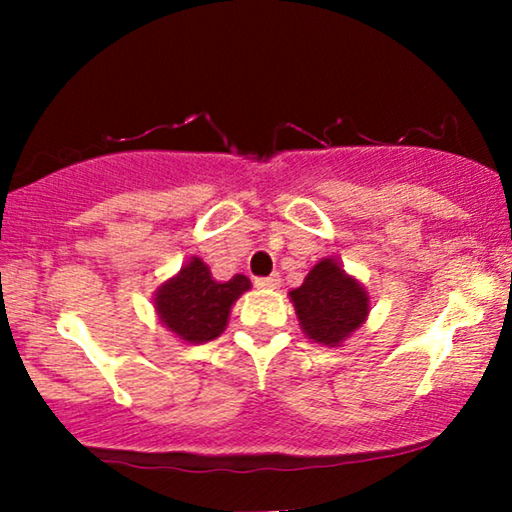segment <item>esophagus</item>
<instances>
[{"label": "esophagus", "instance_id": "34e87169", "mask_svg": "<svg viewBox=\"0 0 512 512\" xmlns=\"http://www.w3.org/2000/svg\"><path fill=\"white\" fill-rule=\"evenodd\" d=\"M279 282H282V279H279L277 272H275V275H270V277H256L254 279V284L258 286V289H277Z\"/></svg>", "mask_w": 512, "mask_h": 512}]
</instances>
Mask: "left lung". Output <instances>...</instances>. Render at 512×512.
Returning <instances> with one entry per match:
<instances>
[{"label": "left lung", "mask_w": 512, "mask_h": 512, "mask_svg": "<svg viewBox=\"0 0 512 512\" xmlns=\"http://www.w3.org/2000/svg\"><path fill=\"white\" fill-rule=\"evenodd\" d=\"M289 296L303 333L326 347H340L370 312L366 289L335 258H321Z\"/></svg>", "instance_id": "left-lung-1"}]
</instances>
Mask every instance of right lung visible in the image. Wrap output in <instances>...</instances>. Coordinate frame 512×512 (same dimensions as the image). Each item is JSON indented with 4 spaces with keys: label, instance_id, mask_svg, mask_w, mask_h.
<instances>
[{
    "label": "right lung",
    "instance_id": "add662e5",
    "mask_svg": "<svg viewBox=\"0 0 512 512\" xmlns=\"http://www.w3.org/2000/svg\"><path fill=\"white\" fill-rule=\"evenodd\" d=\"M251 282L244 275H235L228 282H216L212 272L198 256H193L177 277L158 286L156 305L160 324L191 345L209 342L226 331L230 307Z\"/></svg>",
    "mask_w": 512,
    "mask_h": 512
}]
</instances>
